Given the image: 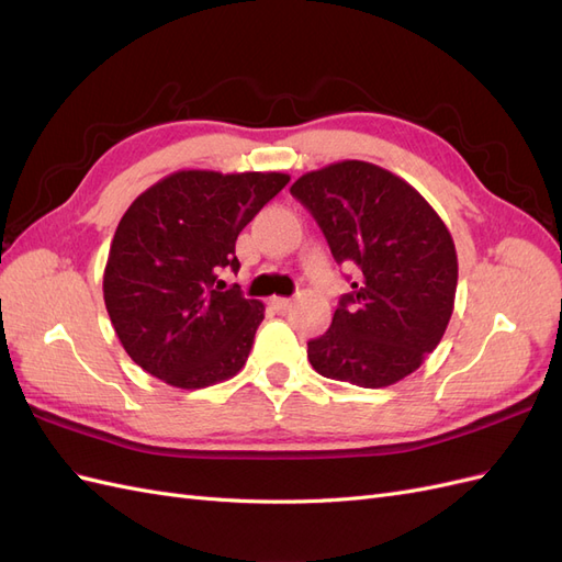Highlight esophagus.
Returning <instances> with one entry per match:
<instances>
[{"label": "esophagus", "mask_w": 562, "mask_h": 562, "mask_svg": "<svg viewBox=\"0 0 562 562\" xmlns=\"http://www.w3.org/2000/svg\"><path fill=\"white\" fill-rule=\"evenodd\" d=\"M271 307H274L277 312H285L288 307H291V300H288V297H271Z\"/></svg>", "instance_id": "34e87169"}]
</instances>
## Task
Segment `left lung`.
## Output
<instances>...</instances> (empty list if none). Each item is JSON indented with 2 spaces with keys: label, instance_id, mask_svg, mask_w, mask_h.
<instances>
[{
  "label": "left lung",
  "instance_id": "obj_1",
  "mask_svg": "<svg viewBox=\"0 0 562 562\" xmlns=\"http://www.w3.org/2000/svg\"><path fill=\"white\" fill-rule=\"evenodd\" d=\"M291 194L335 262L359 267L330 328L307 342L310 363L366 389L407 378L438 347L454 307L457 252L443 220L415 187L368 161L304 173Z\"/></svg>",
  "mask_w": 562,
  "mask_h": 562
}]
</instances>
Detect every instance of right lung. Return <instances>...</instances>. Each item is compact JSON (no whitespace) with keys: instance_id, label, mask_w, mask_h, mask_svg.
<instances>
[{"instance_id":"1","label":"right lung","mask_w":562,"mask_h":562,"mask_svg":"<svg viewBox=\"0 0 562 562\" xmlns=\"http://www.w3.org/2000/svg\"><path fill=\"white\" fill-rule=\"evenodd\" d=\"M285 173L178 171L151 184L119 223L103 295L126 353L178 389L234 378L265 318L220 271H239L236 236L288 184Z\"/></svg>"}]
</instances>
